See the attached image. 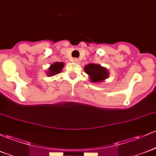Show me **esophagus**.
<instances>
[{
  "instance_id": "obj_1",
  "label": "esophagus",
  "mask_w": 156,
  "mask_h": 156,
  "mask_svg": "<svg viewBox=\"0 0 156 156\" xmlns=\"http://www.w3.org/2000/svg\"><path fill=\"white\" fill-rule=\"evenodd\" d=\"M73 61H74V62H75V63L79 62V59H78V58H74V59H73Z\"/></svg>"
}]
</instances>
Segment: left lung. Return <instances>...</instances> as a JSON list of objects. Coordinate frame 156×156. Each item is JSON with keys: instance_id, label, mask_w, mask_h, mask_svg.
I'll return each instance as SVG.
<instances>
[{"instance_id": "1", "label": "left lung", "mask_w": 156, "mask_h": 156, "mask_svg": "<svg viewBox=\"0 0 156 156\" xmlns=\"http://www.w3.org/2000/svg\"><path fill=\"white\" fill-rule=\"evenodd\" d=\"M84 71L87 75H90V81L93 83L102 81L109 76L107 69L98 64H90L87 65L84 67Z\"/></svg>"}]
</instances>
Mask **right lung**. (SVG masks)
Segmentation results:
<instances>
[{"label":"right lung","instance_id":"right-lung-1","mask_svg":"<svg viewBox=\"0 0 156 156\" xmlns=\"http://www.w3.org/2000/svg\"><path fill=\"white\" fill-rule=\"evenodd\" d=\"M64 64L62 62L59 63V62H56L55 64H52L50 66V67L49 68V73L48 75L49 76H52V75H55L56 74H58L61 71L64 67Z\"/></svg>","mask_w":156,"mask_h":156}]
</instances>
